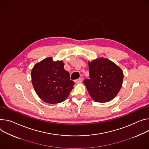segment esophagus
<instances>
[{
	"mask_svg": "<svg viewBox=\"0 0 149 149\" xmlns=\"http://www.w3.org/2000/svg\"><path fill=\"white\" fill-rule=\"evenodd\" d=\"M83 81V78H79L76 80H75V82L77 83H81Z\"/></svg>",
	"mask_w": 149,
	"mask_h": 149,
	"instance_id": "1",
	"label": "esophagus"
}]
</instances>
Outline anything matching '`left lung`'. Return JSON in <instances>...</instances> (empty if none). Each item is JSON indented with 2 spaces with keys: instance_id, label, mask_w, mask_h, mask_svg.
Wrapping results in <instances>:
<instances>
[{
  "instance_id": "1",
  "label": "left lung",
  "mask_w": 149,
  "mask_h": 149,
  "mask_svg": "<svg viewBox=\"0 0 149 149\" xmlns=\"http://www.w3.org/2000/svg\"><path fill=\"white\" fill-rule=\"evenodd\" d=\"M88 68L90 78L83 82L91 98L100 103L112 100L123 85L122 70L113 62L103 58L88 62Z\"/></svg>"
}]
</instances>
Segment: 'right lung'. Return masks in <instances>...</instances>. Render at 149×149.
I'll list each match as a JSON object with an SVG mask.
<instances>
[{"label":"right lung","mask_w":149,"mask_h":149,"mask_svg":"<svg viewBox=\"0 0 149 149\" xmlns=\"http://www.w3.org/2000/svg\"><path fill=\"white\" fill-rule=\"evenodd\" d=\"M63 67L62 61L54 62L52 58H48L37 63L33 68V86L38 97L44 102L59 103L69 96L75 83Z\"/></svg>","instance_id":"obj_1"}]
</instances>
